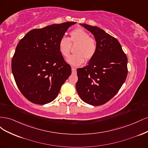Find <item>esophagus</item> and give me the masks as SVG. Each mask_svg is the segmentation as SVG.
I'll return each mask as SVG.
<instances>
[{"mask_svg": "<svg viewBox=\"0 0 148 148\" xmlns=\"http://www.w3.org/2000/svg\"><path fill=\"white\" fill-rule=\"evenodd\" d=\"M71 70H72L73 73H76V71H77V68L75 66H71Z\"/></svg>", "mask_w": 148, "mask_h": 148, "instance_id": "esophagus-1", "label": "esophagus"}]
</instances>
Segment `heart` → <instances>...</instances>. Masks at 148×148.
I'll return each instance as SVG.
<instances>
[{"mask_svg": "<svg viewBox=\"0 0 148 148\" xmlns=\"http://www.w3.org/2000/svg\"><path fill=\"white\" fill-rule=\"evenodd\" d=\"M70 41L78 43L75 49V53L71 55L67 62L73 66L82 64L84 59L86 61L91 60L95 56L97 43L95 39L89 37V34L82 28H77L70 33V38L62 37L59 44V51L65 57H68L70 53Z\"/></svg>", "mask_w": 148, "mask_h": 148, "instance_id": "1", "label": "heart"}]
</instances>
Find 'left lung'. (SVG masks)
Here are the masks:
<instances>
[{
  "instance_id": "left-lung-1",
  "label": "left lung",
  "mask_w": 148,
  "mask_h": 148,
  "mask_svg": "<svg viewBox=\"0 0 148 148\" xmlns=\"http://www.w3.org/2000/svg\"><path fill=\"white\" fill-rule=\"evenodd\" d=\"M91 32L97 43L95 56L88 65L77 70L76 88L88 104L101 106L118 92L127 77V57L118 40L104 30L79 24Z\"/></svg>"
}]
</instances>
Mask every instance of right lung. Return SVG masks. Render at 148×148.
Here are the masks:
<instances>
[{
    "label": "right lung",
    "instance_id": "1",
    "mask_svg": "<svg viewBox=\"0 0 148 148\" xmlns=\"http://www.w3.org/2000/svg\"><path fill=\"white\" fill-rule=\"evenodd\" d=\"M76 22L52 24L31 30L16 47L12 70L16 84L31 102L44 105L58 96L71 73L59 51L60 39Z\"/></svg>",
    "mask_w": 148,
    "mask_h": 148
}]
</instances>
